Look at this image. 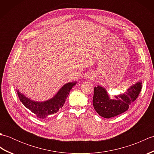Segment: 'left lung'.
Returning a JSON list of instances; mask_svg holds the SVG:
<instances>
[{
  "label": "left lung",
  "instance_id": "obj_1",
  "mask_svg": "<svg viewBox=\"0 0 154 154\" xmlns=\"http://www.w3.org/2000/svg\"><path fill=\"white\" fill-rule=\"evenodd\" d=\"M142 81H138L128 89L126 93L110 99L105 88L97 85L94 89L93 104L96 112L103 118L110 119L119 115L128 109L142 89Z\"/></svg>",
  "mask_w": 154,
  "mask_h": 154
}]
</instances>
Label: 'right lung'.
<instances>
[{"label": "right lung", "instance_id": "right-lung-1", "mask_svg": "<svg viewBox=\"0 0 154 154\" xmlns=\"http://www.w3.org/2000/svg\"><path fill=\"white\" fill-rule=\"evenodd\" d=\"M76 84L77 81L65 84L54 97L42 102L31 100L18 90H17V94L20 100L25 107L30 110L37 117L40 119H45L48 116L57 112L58 110L62 108L72 87Z\"/></svg>", "mask_w": 154, "mask_h": 154}]
</instances>
